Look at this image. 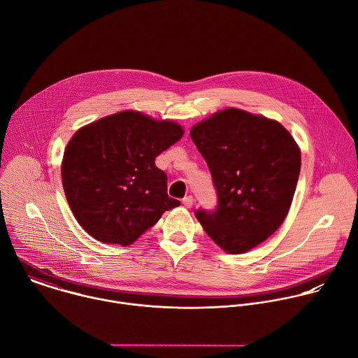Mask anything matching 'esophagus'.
<instances>
[{
    "instance_id": "esophagus-1",
    "label": "esophagus",
    "mask_w": 358,
    "mask_h": 358,
    "mask_svg": "<svg viewBox=\"0 0 358 358\" xmlns=\"http://www.w3.org/2000/svg\"><path fill=\"white\" fill-rule=\"evenodd\" d=\"M182 203H184V206L191 208V206L194 205V198H192L191 195H188V196H185V198L182 199Z\"/></svg>"
}]
</instances>
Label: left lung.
Returning a JSON list of instances; mask_svg holds the SVG:
<instances>
[{
    "mask_svg": "<svg viewBox=\"0 0 358 358\" xmlns=\"http://www.w3.org/2000/svg\"><path fill=\"white\" fill-rule=\"evenodd\" d=\"M208 163L217 205L196 209L206 234L226 252L244 254L285 222L300 176L301 153L278 121L226 108L191 129Z\"/></svg>",
    "mask_w": 358,
    "mask_h": 358,
    "instance_id": "8db88e82",
    "label": "left lung"
}]
</instances>
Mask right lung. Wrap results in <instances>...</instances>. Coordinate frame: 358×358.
<instances>
[{
    "label": "right lung",
    "instance_id": "obj_1",
    "mask_svg": "<svg viewBox=\"0 0 358 358\" xmlns=\"http://www.w3.org/2000/svg\"><path fill=\"white\" fill-rule=\"evenodd\" d=\"M173 121L121 111L80 128L62 159L69 208L93 238L128 245L180 205L167 195V176L156 156L182 136Z\"/></svg>",
    "mask_w": 358,
    "mask_h": 358
}]
</instances>
